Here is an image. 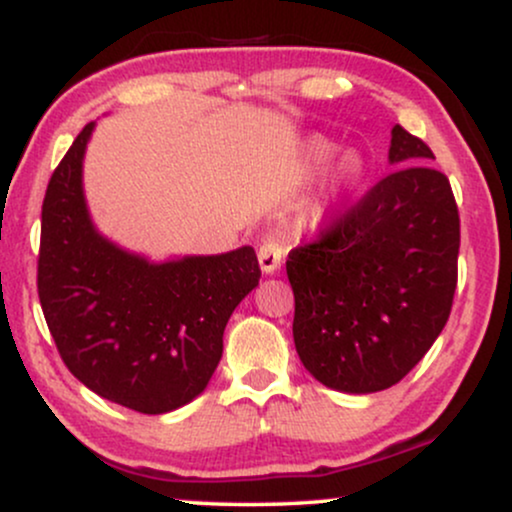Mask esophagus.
Returning a JSON list of instances; mask_svg holds the SVG:
<instances>
[{
    "instance_id": "obj_1",
    "label": "esophagus",
    "mask_w": 512,
    "mask_h": 512,
    "mask_svg": "<svg viewBox=\"0 0 512 512\" xmlns=\"http://www.w3.org/2000/svg\"><path fill=\"white\" fill-rule=\"evenodd\" d=\"M257 257H260V267L264 274H276L278 267H281V257H283L281 243H278L274 236H267L260 245Z\"/></svg>"
}]
</instances>
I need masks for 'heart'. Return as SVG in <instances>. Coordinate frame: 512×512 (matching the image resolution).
<instances>
[{"label": "heart", "instance_id": "obj_1", "mask_svg": "<svg viewBox=\"0 0 512 512\" xmlns=\"http://www.w3.org/2000/svg\"><path fill=\"white\" fill-rule=\"evenodd\" d=\"M338 153V146L333 141L323 137L307 139V144L302 148V160L304 167L309 172H319L321 167H326L333 160V155ZM368 174H371V165H368L366 155L361 151H347L338 158V163L331 167L328 177L323 179L319 196L309 205V219L312 224L321 226L333 222L340 215L352 208L357 203V198L364 193Z\"/></svg>", "mask_w": 512, "mask_h": 512}]
</instances>
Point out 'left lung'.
Masks as SVG:
<instances>
[{
    "instance_id": "obj_1",
    "label": "left lung",
    "mask_w": 512,
    "mask_h": 512,
    "mask_svg": "<svg viewBox=\"0 0 512 512\" xmlns=\"http://www.w3.org/2000/svg\"><path fill=\"white\" fill-rule=\"evenodd\" d=\"M392 174L323 231L290 250L293 338L321 385L371 394L397 385L439 338L458 276L461 222L435 155L392 127Z\"/></svg>"
}]
</instances>
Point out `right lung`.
<instances>
[{
	"label": "right lung",
	"instance_id": "add662e5",
	"mask_svg": "<svg viewBox=\"0 0 512 512\" xmlns=\"http://www.w3.org/2000/svg\"><path fill=\"white\" fill-rule=\"evenodd\" d=\"M94 127L77 134L49 179L37 290L70 373L103 399L158 416L208 387L226 323L262 271L250 245L151 262L103 236L82 186Z\"/></svg>",
	"mask_w": 512,
	"mask_h": 512
}]
</instances>
